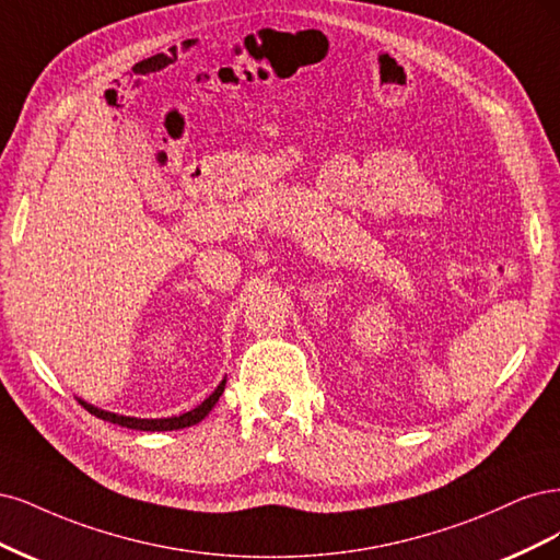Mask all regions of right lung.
I'll list each match as a JSON object with an SVG mask.
<instances>
[{"mask_svg": "<svg viewBox=\"0 0 560 560\" xmlns=\"http://www.w3.org/2000/svg\"><path fill=\"white\" fill-rule=\"evenodd\" d=\"M223 388H225V378H223V382L219 384V388H215L202 405H197L195 409L182 413V417H172V419H132V417H118V413L102 411V409H97V407H93V405H88V402H83V400H81V405H83L90 413H93V417H97V419H102V421H109V423H118V425H122V428L151 430V432H155V430H178V428H188V425L200 423V421L207 417V413L213 409V405L219 402V398L223 395Z\"/></svg>", "mask_w": 560, "mask_h": 560, "instance_id": "add662e5", "label": "right lung"}]
</instances>
